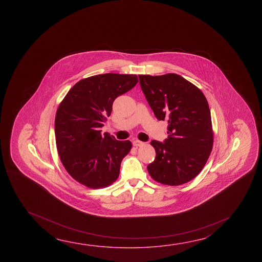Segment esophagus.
Segmentation results:
<instances>
[{
	"instance_id": "obj_1",
	"label": "esophagus",
	"mask_w": 262,
	"mask_h": 262,
	"mask_svg": "<svg viewBox=\"0 0 262 262\" xmlns=\"http://www.w3.org/2000/svg\"><path fill=\"white\" fill-rule=\"evenodd\" d=\"M133 144L135 147H139V146H142L143 144V142L139 141V140H134L133 142Z\"/></svg>"
}]
</instances>
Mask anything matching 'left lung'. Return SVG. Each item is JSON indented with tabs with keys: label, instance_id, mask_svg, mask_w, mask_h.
<instances>
[{
	"label": "left lung",
	"instance_id": "8db88e82",
	"mask_svg": "<svg viewBox=\"0 0 262 262\" xmlns=\"http://www.w3.org/2000/svg\"><path fill=\"white\" fill-rule=\"evenodd\" d=\"M140 85L159 120L167 121L168 138L152 140L150 176L161 184L179 185L201 172L213 147L209 106L198 86L177 74L140 75Z\"/></svg>",
	"mask_w": 262,
	"mask_h": 262
}]
</instances>
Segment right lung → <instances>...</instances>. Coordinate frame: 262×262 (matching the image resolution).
<instances>
[{"mask_svg":"<svg viewBox=\"0 0 262 262\" xmlns=\"http://www.w3.org/2000/svg\"><path fill=\"white\" fill-rule=\"evenodd\" d=\"M138 83L136 75L107 73L82 79L69 90L55 120L56 148L69 174L82 185L100 188L120 174L129 141L101 133L112 104Z\"/></svg>","mask_w":262,"mask_h":262,"instance_id":"obj_1","label":"right lung"}]
</instances>
